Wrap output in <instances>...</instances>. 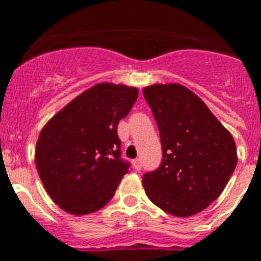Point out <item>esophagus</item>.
I'll use <instances>...</instances> for the list:
<instances>
[{
  "label": "esophagus",
  "mask_w": 261,
  "mask_h": 261,
  "mask_svg": "<svg viewBox=\"0 0 261 261\" xmlns=\"http://www.w3.org/2000/svg\"><path fill=\"white\" fill-rule=\"evenodd\" d=\"M132 165H133V167H135V170H137V171H140V170H141V167H142L141 159H140V158L133 159V161H132Z\"/></svg>",
  "instance_id": "obj_1"
}]
</instances>
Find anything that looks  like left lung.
<instances>
[{
	"instance_id": "1",
	"label": "left lung",
	"mask_w": 261,
	"mask_h": 261,
	"mask_svg": "<svg viewBox=\"0 0 261 261\" xmlns=\"http://www.w3.org/2000/svg\"><path fill=\"white\" fill-rule=\"evenodd\" d=\"M142 91L158 125L163 156L159 167L142 177L145 192L172 216H193L221 195L234 172V138L187 87L153 85Z\"/></svg>"
}]
</instances>
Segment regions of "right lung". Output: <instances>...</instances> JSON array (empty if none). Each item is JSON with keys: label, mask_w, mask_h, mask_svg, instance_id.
Listing matches in <instances>:
<instances>
[{"label": "right lung", "mask_w": 261, "mask_h": 261, "mask_svg": "<svg viewBox=\"0 0 261 261\" xmlns=\"http://www.w3.org/2000/svg\"><path fill=\"white\" fill-rule=\"evenodd\" d=\"M137 96L135 87L98 84L45 124L36 144V168L60 208L82 216L114 197L130 166L121 158L117 125Z\"/></svg>", "instance_id": "1"}]
</instances>
